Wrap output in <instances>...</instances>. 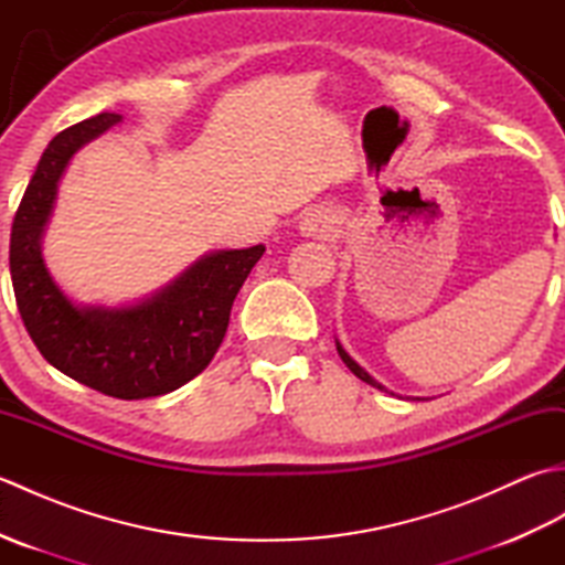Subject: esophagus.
I'll list each match as a JSON object with an SVG mask.
<instances>
[{
    "mask_svg": "<svg viewBox=\"0 0 565 565\" xmlns=\"http://www.w3.org/2000/svg\"><path fill=\"white\" fill-rule=\"evenodd\" d=\"M334 223H338V215H334L332 209L313 206L301 215V223H298V227H301V233L306 237H320V235L330 233Z\"/></svg>",
    "mask_w": 565,
    "mask_h": 565,
    "instance_id": "1",
    "label": "esophagus"
}]
</instances>
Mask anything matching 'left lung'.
Instances as JSON below:
<instances>
[{
    "mask_svg": "<svg viewBox=\"0 0 565 565\" xmlns=\"http://www.w3.org/2000/svg\"><path fill=\"white\" fill-rule=\"evenodd\" d=\"M334 344H338V354L342 356V362L347 364V369H350L352 371V374L356 376V379H362L364 383H369V386H374V388H379V391H386V393H391L386 386H381V383L374 379V376H371L369 374V371L366 369H362V366H359L356 362H354V359L350 356V354H347V350H344V347L340 344V340H334ZM391 395H395V393H391ZM419 401V398H417Z\"/></svg>",
    "mask_w": 565,
    "mask_h": 565,
    "instance_id": "8db88e82",
    "label": "left lung"
}]
</instances>
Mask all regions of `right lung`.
I'll use <instances>...</instances> for the list:
<instances>
[{
  "label": "right lung",
  "mask_w": 565,
  "mask_h": 565,
  "mask_svg": "<svg viewBox=\"0 0 565 565\" xmlns=\"http://www.w3.org/2000/svg\"><path fill=\"white\" fill-rule=\"evenodd\" d=\"M121 121L104 111L47 142L11 225L9 271L23 326L47 364L99 393L140 401L177 391L211 364L264 245L206 252L134 303L72 301L45 267L43 235L70 160Z\"/></svg>",
  "instance_id": "add662e5"
}]
</instances>
